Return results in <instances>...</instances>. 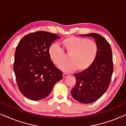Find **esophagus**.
I'll use <instances>...</instances> for the list:
<instances>
[{
  "label": "esophagus",
  "instance_id": "34e87169",
  "mask_svg": "<svg viewBox=\"0 0 126 126\" xmlns=\"http://www.w3.org/2000/svg\"><path fill=\"white\" fill-rule=\"evenodd\" d=\"M68 76V74H66V73H63V77H64V78L67 77Z\"/></svg>",
  "mask_w": 126,
  "mask_h": 126
}]
</instances>
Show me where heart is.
<instances>
[{
    "label": "heart",
    "mask_w": 126,
    "mask_h": 126,
    "mask_svg": "<svg viewBox=\"0 0 126 126\" xmlns=\"http://www.w3.org/2000/svg\"><path fill=\"white\" fill-rule=\"evenodd\" d=\"M63 50L56 45L49 47V58L56 66L59 67L69 55L70 62L62 65L60 70L71 73L78 69L79 71L87 70L96 60L98 54V45L94 41L86 38L69 36L60 42Z\"/></svg>",
    "instance_id": "heart-1"
}]
</instances>
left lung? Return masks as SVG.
Instances as JSON below:
<instances>
[{
	"label": "left lung",
	"mask_w": 126,
	"mask_h": 126,
	"mask_svg": "<svg viewBox=\"0 0 126 126\" xmlns=\"http://www.w3.org/2000/svg\"><path fill=\"white\" fill-rule=\"evenodd\" d=\"M80 35L94 38L99 51L96 60L88 69L74 74L76 84L71 94L79 102L91 103L101 98L109 86L113 71L112 49L101 35L91 33Z\"/></svg>",
	"instance_id": "8db88e82"
}]
</instances>
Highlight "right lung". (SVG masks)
Here are the masks:
<instances>
[{
  "mask_svg": "<svg viewBox=\"0 0 126 126\" xmlns=\"http://www.w3.org/2000/svg\"><path fill=\"white\" fill-rule=\"evenodd\" d=\"M60 38L49 32L37 31L24 36L17 45L13 70L19 90L30 99L46 98L63 78L48 53L52 43Z\"/></svg>",
  "mask_w": 126,
  "mask_h": 126,
  "instance_id": "add662e5",
  "label": "right lung"
}]
</instances>
